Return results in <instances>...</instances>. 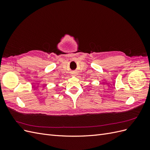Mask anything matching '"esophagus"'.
Returning <instances> with one entry per match:
<instances>
[{
    "mask_svg": "<svg viewBox=\"0 0 150 150\" xmlns=\"http://www.w3.org/2000/svg\"><path fill=\"white\" fill-rule=\"evenodd\" d=\"M73 75H75V74H73Z\"/></svg>",
    "mask_w": 150,
    "mask_h": 150,
    "instance_id": "1",
    "label": "esophagus"
}]
</instances>
